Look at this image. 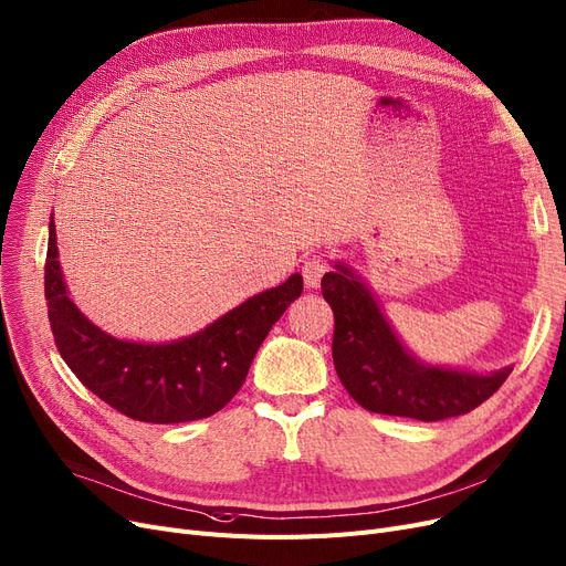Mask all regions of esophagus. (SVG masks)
<instances>
[{"label": "esophagus", "instance_id": "1", "mask_svg": "<svg viewBox=\"0 0 566 566\" xmlns=\"http://www.w3.org/2000/svg\"><path fill=\"white\" fill-rule=\"evenodd\" d=\"M327 271V262L323 255H311L304 260L302 264V276H304V285L306 287H318L321 285V279Z\"/></svg>", "mask_w": 566, "mask_h": 566}]
</instances>
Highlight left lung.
Wrapping results in <instances>:
<instances>
[{
    "mask_svg": "<svg viewBox=\"0 0 566 566\" xmlns=\"http://www.w3.org/2000/svg\"><path fill=\"white\" fill-rule=\"evenodd\" d=\"M323 297L334 311L332 357L348 395L371 413L422 422L464 416L490 399L511 369L488 376L420 365L403 350L369 290L336 264L323 276Z\"/></svg>",
    "mask_w": 566,
    "mask_h": 566,
    "instance_id": "left-lung-1",
    "label": "left lung"
}]
</instances>
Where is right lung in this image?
<instances>
[{"mask_svg":"<svg viewBox=\"0 0 566 566\" xmlns=\"http://www.w3.org/2000/svg\"><path fill=\"white\" fill-rule=\"evenodd\" d=\"M43 271L49 321L66 367L111 409L155 424L209 418L230 403L271 325L304 290L302 276L292 274L188 338L134 344L95 327L66 295L53 218Z\"/></svg>","mask_w":566,"mask_h":566,"instance_id":"1","label":"right lung"}]
</instances>
